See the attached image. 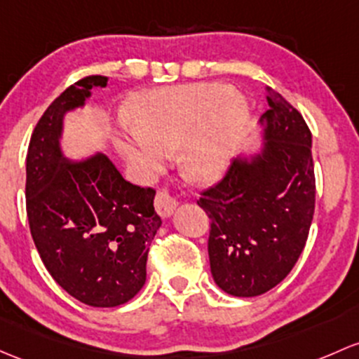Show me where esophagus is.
<instances>
[{"label":"esophagus","mask_w":359,"mask_h":359,"mask_svg":"<svg viewBox=\"0 0 359 359\" xmlns=\"http://www.w3.org/2000/svg\"><path fill=\"white\" fill-rule=\"evenodd\" d=\"M154 206H156L158 215H161L163 218H167L172 215V211L175 210L177 199L175 196L170 192L167 187H161L160 191L156 192V198H154Z\"/></svg>","instance_id":"esophagus-1"}]
</instances>
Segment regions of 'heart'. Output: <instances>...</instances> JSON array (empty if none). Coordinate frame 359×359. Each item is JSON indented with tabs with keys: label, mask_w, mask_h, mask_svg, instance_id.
<instances>
[{
	"label": "heart",
	"mask_w": 359,
	"mask_h": 359,
	"mask_svg": "<svg viewBox=\"0 0 359 359\" xmlns=\"http://www.w3.org/2000/svg\"><path fill=\"white\" fill-rule=\"evenodd\" d=\"M120 149L144 172H154L165 149L182 146L180 163L196 182H213L227 170L248 116L244 97L227 84L179 86L139 94Z\"/></svg>",
	"instance_id": "obj_1"
}]
</instances>
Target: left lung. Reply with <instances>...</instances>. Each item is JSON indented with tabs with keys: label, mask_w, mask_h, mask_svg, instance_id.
<instances>
[{
	"label": "left lung",
	"mask_w": 359,
	"mask_h": 359,
	"mask_svg": "<svg viewBox=\"0 0 359 359\" xmlns=\"http://www.w3.org/2000/svg\"><path fill=\"white\" fill-rule=\"evenodd\" d=\"M266 146L252 163H232L198 205L208 213L210 269L237 297L269 292L294 269L315 213L311 130L303 115L271 90Z\"/></svg>",
	"instance_id": "1"
}]
</instances>
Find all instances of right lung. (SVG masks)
Returning <instances> with one entry per match:
<instances>
[{
    "label": "right lung",
    "instance_id": "right-lung-1",
    "mask_svg": "<svg viewBox=\"0 0 359 359\" xmlns=\"http://www.w3.org/2000/svg\"><path fill=\"white\" fill-rule=\"evenodd\" d=\"M107 84L104 75H88L46 108L30 135L25 180L29 227L44 266L72 297L96 308L120 306L142 289L161 225L153 187L127 182L104 154L81 163L60 154L63 113Z\"/></svg>",
    "mask_w": 359,
    "mask_h": 359
}]
</instances>
